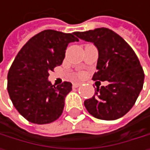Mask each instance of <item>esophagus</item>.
<instances>
[{"label":"esophagus","instance_id":"esophagus-1","mask_svg":"<svg viewBox=\"0 0 150 150\" xmlns=\"http://www.w3.org/2000/svg\"><path fill=\"white\" fill-rule=\"evenodd\" d=\"M81 85V83H79V82H74V83L72 84V86L74 87V88H78V87H79Z\"/></svg>","mask_w":150,"mask_h":150}]
</instances>
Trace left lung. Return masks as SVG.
I'll return each instance as SVG.
<instances>
[{
  "mask_svg": "<svg viewBox=\"0 0 150 150\" xmlns=\"http://www.w3.org/2000/svg\"><path fill=\"white\" fill-rule=\"evenodd\" d=\"M76 35L94 43L98 49L93 80L108 81L107 86L97 87L94 96L85 100V107L100 120L122 117L134 105L143 88L145 75L136 54L122 37L106 28L76 32Z\"/></svg>",
  "mask_w": 150,
  "mask_h": 150,
  "instance_id": "left-lung-1",
  "label": "left lung"
}]
</instances>
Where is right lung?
<instances>
[{"label":"right lung","mask_w":150,"mask_h":150,"mask_svg":"<svg viewBox=\"0 0 150 150\" xmlns=\"http://www.w3.org/2000/svg\"><path fill=\"white\" fill-rule=\"evenodd\" d=\"M78 41L76 32L46 29L31 37L18 52L8 72L7 89L15 108L28 122L46 124L62 115L72 84L64 81L55 87L47 79L62 63L68 45Z\"/></svg>","instance_id":"1"}]
</instances>
